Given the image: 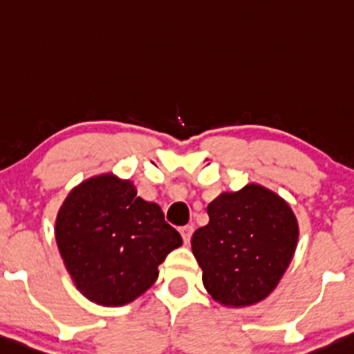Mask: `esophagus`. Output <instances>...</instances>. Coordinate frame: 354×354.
Masks as SVG:
<instances>
[{"label":"esophagus","instance_id":"34e87169","mask_svg":"<svg viewBox=\"0 0 354 354\" xmlns=\"http://www.w3.org/2000/svg\"><path fill=\"white\" fill-rule=\"evenodd\" d=\"M193 225H183V227H180V234H181V237H183V241H185V244H188L189 242V239H191V236H193Z\"/></svg>","mask_w":354,"mask_h":354}]
</instances>
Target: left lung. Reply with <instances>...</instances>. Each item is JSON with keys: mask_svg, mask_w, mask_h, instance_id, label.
I'll return each mask as SVG.
<instances>
[{"mask_svg": "<svg viewBox=\"0 0 354 354\" xmlns=\"http://www.w3.org/2000/svg\"><path fill=\"white\" fill-rule=\"evenodd\" d=\"M207 216L209 223L191 239L206 290L229 306L266 299L295 252L299 225L290 206L262 186L247 185L218 196Z\"/></svg>", "mask_w": 354, "mask_h": 354, "instance_id": "left-lung-1", "label": "left lung"}]
</instances>
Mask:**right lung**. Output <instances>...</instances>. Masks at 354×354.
Listing matches in <instances>:
<instances>
[{
    "instance_id": "add662e5",
    "label": "right lung",
    "mask_w": 354,
    "mask_h": 354,
    "mask_svg": "<svg viewBox=\"0 0 354 354\" xmlns=\"http://www.w3.org/2000/svg\"><path fill=\"white\" fill-rule=\"evenodd\" d=\"M55 241L67 270L88 300L130 304L158 279V266L181 236L161 207L136 196L130 181L102 174L72 189L59 211Z\"/></svg>"
}]
</instances>
